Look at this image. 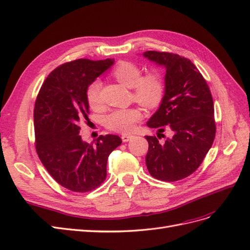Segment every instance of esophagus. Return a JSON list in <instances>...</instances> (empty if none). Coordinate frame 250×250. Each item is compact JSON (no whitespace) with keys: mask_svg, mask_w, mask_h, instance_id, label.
I'll use <instances>...</instances> for the list:
<instances>
[{"mask_svg":"<svg viewBox=\"0 0 250 250\" xmlns=\"http://www.w3.org/2000/svg\"><path fill=\"white\" fill-rule=\"evenodd\" d=\"M121 138H122V141L124 143H126V142H129L131 139H133V135L132 134H123Z\"/></svg>","mask_w":250,"mask_h":250,"instance_id":"34e87169","label":"esophagus"}]
</instances>
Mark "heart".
Listing matches in <instances>:
<instances>
[{"label": "heart", "instance_id": "heart-1", "mask_svg": "<svg viewBox=\"0 0 250 250\" xmlns=\"http://www.w3.org/2000/svg\"><path fill=\"white\" fill-rule=\"evenodd\" d=\"M111 74L121 84L132 88V97L138 103L149 108L156 107L161 103L165 85L158 74L150 73L142 76L140 67L128 62H120ZM100 87V81L95 80L86 88V100L92 107H98L101 103ZM141 119L142 111L137 107L116 109L104 117V125L112 131L128 133L133 130Z\"/></svg>", "mask_w": 250, "mask_h": 250}]
</instances>
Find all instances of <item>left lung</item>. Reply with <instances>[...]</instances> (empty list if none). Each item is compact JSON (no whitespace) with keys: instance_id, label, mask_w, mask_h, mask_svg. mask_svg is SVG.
<instances>
[{"instance_id":"left-lung-1","label":"left lung","mask_w":250,"mask_h":250,"mask_svg":"<svg viewBox=\"0 0 250 250\" xmlns=\"http://www.w3.org/2000/svg\"><path fill=\"white\" fill-rule=\"evenodd\" d=\"M143 55L166 69L162 103L147 126L157 128L159 138L165 127L173 132L164 144L156 137L147 135L146 166L154 178L177 181L198 169L213 145L216 134L213 98L207 81L190 59L156 51Z\"/></svg>"}]
</instances>
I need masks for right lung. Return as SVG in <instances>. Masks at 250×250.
<instances>
[{"mask_svg":"<svg viewBox=\"0 0 250 250\" xmlns=\"http://www.w3.org/2000/svg\"><path fill=\"white\" fill-rule=\"evenodd\" d=\"M115 62L77 59L51 72L41 87L34 106L35 148L43 167L67 190H95L106 178L109 154L122 140L100 135L88 144L81 139L79 124L87 120L86 88Z\"/></svg>","mask_w":250,"mask_h":250,"instance_id":"right-lung-1","label":"right lung"}]
</instances>
